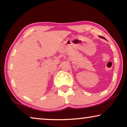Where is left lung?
<instances>
[{"label":"left lung","instance_id":"obj_1","mask_svg":"<svg viewBox=\"0 0 127 127\" xmlns=\"http://www.w3.org/2000/svg\"><path fill=\"white\" fill-rule=\"evenodd\" d=\"M99 37H101V38H103V39H105V38H103V37H101V36H99Z\"/></svg>","mask_w":127,"mask_h":127}]
</instances>
